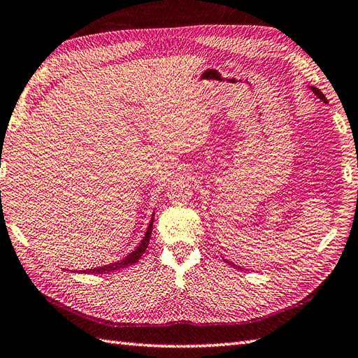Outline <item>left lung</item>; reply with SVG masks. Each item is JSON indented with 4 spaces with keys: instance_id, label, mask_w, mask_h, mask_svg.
Listing matches in <instances>:
<instances>
[{
    "instance_id": "left-lung-1",
    "label": "left lung",
    "mask_w": 358,
    "mask_h": 358,
    "mask_svg": "<svg viewBox=\"0 0 358 358\" xmlns=\"http://www.w3.org/2000/svg\"><path fill=\"white\" fill-rule=\"evenodd\" d=\"M309 88H310L312 91H313V94H315L316 97H318V99H321V100L324 101V103H325V105H327V103H329V100H327V99H325V96H324V94L321 93V91H320L318 88H315V87H312V85H310ZM224 261H227L228 264H232V262H229L228 259H224ZM232 265H234V267H237V265H236V264H232ZM238 268H240V267H238Z\"/></svg>"
}]
</instances>
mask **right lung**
Listing matches in <instances>:
<instances>
[{
    "label": "right lung",
    "mask_w": 358,
    "mask_h": 358,
    "mask_svg": "<svg viewBox=\"0 0 358 358\" xmlns=\"http://www.w3.org/2000/svg\"><path fill=\"white\" fill-rule=\"evenodd\" d=\"M152 222H155V211H152V214H151V219H150V223H148V227H147V231L144 234V237H142L141 243L129 255H126L124 258L120 259V261H115V262H110V264L99 265V267L80 270V273H85V274H106V273L118 271V270H122V268H126V267H130V265H134L135 262H138V259H141V257H142V255H144V252L148 248L151 231H152Z\"/></svg>",
    "instance_id": "add662e5"
}]
</instances>
